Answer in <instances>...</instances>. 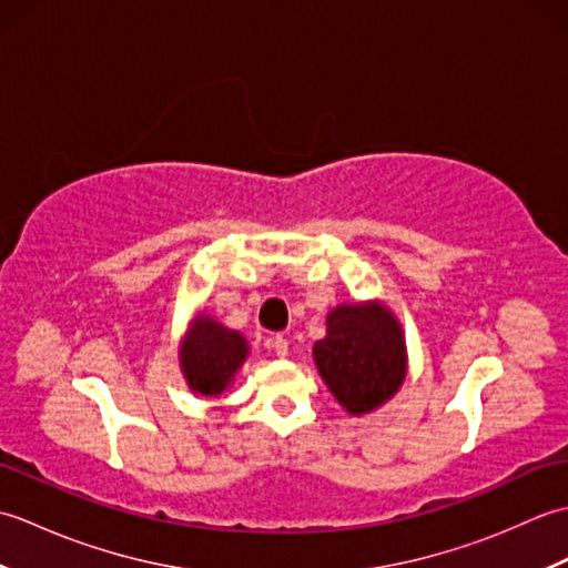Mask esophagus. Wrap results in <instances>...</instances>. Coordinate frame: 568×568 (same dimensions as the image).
<instances>
[{
  "instance_id": "34e87169",
  "label": "esophagus",
  "mask_w": 568,
  "mask_h": 568,
  "mask_svg": "<svg viewBox=\"0 0 568 568\" xmlns=\"http://www.w3.org/2000/svg\"><path fill=\"white\" fill-rule=\"evenodd\" d=\"M268 344H271L273 352H275L277 356H281V358H283V356H287V339H285L283 334H275Z\"/></svg>"
}]
</instances>
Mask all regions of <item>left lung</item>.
Returning <instances> with one entry per match:
<instances>
[{
	"mask_svg": "<svg viewBox=\"0 0 568 568\" xmlns=\"http://www.w3.org/2000/svg\"><path fill=\"white\" fill-rule=\"evenodd\" d=\"M315 361L348 413H371L405 381L400 324L381 305H339L327 317V336L315 344Z\"/></svg>",
	"mask_w": 568,
	"mask_h": 568,
	"instance_id": "8db88e82",
	"label": "left lung"
}]
</instances>
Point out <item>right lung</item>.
<instances>
[{
  "label": "right lung",
  "instance_id": "add662e5",
  "mask_svg": "<svg viewBox=\"0 0 568 568\" xmlns=\"http://www.w3.org/2000/svg\"><path fill=\"white\" fill-rule=\"evenodd\" d=\"M248 354L239 332L222 327L210 317H197L180 352V364L192 390L202 395L222 393Z\"/></svg>",
  "mask_w": 568,
  "mask_h": 568
}]
</instances>
